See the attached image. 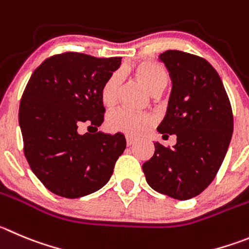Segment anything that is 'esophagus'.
<instances>
[{"label":"esophagus","instance_id":"obj_1","mask_svg":"<svg viewBox=\"0 0 249 249\" xmlns=\"http://www.w3.org/2000/svg\"><path fill=\"white\" fill-rule=\"evenodd\" d=\"M125 139H126V143H127V146L132 145V143H134V142H135V141H136V139H135V138H132V136H130V135H126V136H125Z\"/></svg>","mask_w":249,"mask_h":249}]
</instances>
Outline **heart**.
I'll return each mask as SVG.
<instances>
[{"mask_svg":"<svg viewBox=\"0 0 249 249\" xmlns=\"http://www.w3.org/2000/svg\"><path fill=\"white\" fill-rule=\"evenodd\" d=\"M134 75L153 94L161 93L169 82V73L166 67L155 61H140L132 67ZM120 78L117 72L111 73L102 85L99 98L104 107H113L118 99ZM155 124V118L147 113H135L129 109H118L109 114L107 126L110 131L124 132L127 135H142Z\"/></svg>","mask_w":249,"mask_h":249,"instance_id":"1","label":"heart"}]
</instances>
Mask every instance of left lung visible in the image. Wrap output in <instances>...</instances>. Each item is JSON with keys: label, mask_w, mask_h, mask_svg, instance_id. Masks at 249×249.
Listing matches in <instances>:
<instances>
[{"label": "left lung", "mask_w": 249, "mask_h": 249, "mask_svg": "<svg viewBox=\"0 0 249 249\" xmlns=\"http://www.w3.org/2000/svg\"><path fill=\"white\" fill-rule=\"evenodd\" d=\"M173 87L168 109L157 130L177 143L155 142L142 164L148 185L161 194L187 200L209 187L221 167L233 131L231 103L219 73L204 57L179 50L160 55Z\"/></svg>", "instance_id": "8db88e82"}]
</instances>
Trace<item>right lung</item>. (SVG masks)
<instances>
[{"label": "right lung", "instance_id": "right-lung-1", "mask_svg": "<svg viewBox=\"0 0 249 249\" xmlns=\"http://www.w3.org/2000/svg\"><path fill=\"white\" fill-rule=\"evenodd\" d=\"M120 57L66 51L44 60L30 76L19 104L23 150L38 179L54 194L76 199L108 183L126 141L117 132L80 134L99 127V90Z\"/></svg>", "mask_w": 249, "mask_h": 249}]
</instances>
